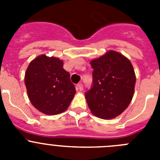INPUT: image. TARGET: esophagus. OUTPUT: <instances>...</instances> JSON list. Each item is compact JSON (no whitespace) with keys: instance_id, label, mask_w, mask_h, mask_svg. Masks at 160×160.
<instances>
[{"instance_id":"34e87169","label":"esophagus","mask_w":160,"mask_h":160,"mask_svg":"<svg viewBox=\"0 0 160 160\" xmlns=\"http://www.w3.org/2000/svg\"><path fill=\"white\" fill-rule=\"evenodd\" d=\"M77 90H79V91H82V90H83V86L82 83H78V84L77 85Z\"/></svg>"}]
</instances>
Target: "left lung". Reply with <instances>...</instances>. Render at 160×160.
<instances>
[{
    "label": "left lung",
    "instance_id": "8db88e82",
    "mask_svg": "<svg viewBox=\"0 0 160 160\" xmlns=\"http://www.w3.org/2000/svg\"><path fill=\"white\" fill-rule=\"evenodd\" d=\"M93 87L86 99L94 115L103 119L116 118L128 108L136 82L131 61L119 52L108 50L90 61Z\"/></svg>",
    "mask_w": 160,
    "mask_h": 160
}]
</instances>
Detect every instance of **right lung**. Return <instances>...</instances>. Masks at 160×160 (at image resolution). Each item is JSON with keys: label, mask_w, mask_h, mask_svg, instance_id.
Listing matches in <instances>:
<instances>
[{"label": "right lung", "mask_w": 160, "mask_h": 160, "mask_svg": "<svg viewBox=\"0 0 160 160\" xmlns=\"http://www.w3.org/2000/svg\"><path fill=\"white\" fill-rule=\"evenodd\" d=\"M25 84L32 105L46 115H55L68 109L76 94L63 61L46 54L32 60L25 73Z\"/></svg>", "instance_id": "1"}]
</instances>
